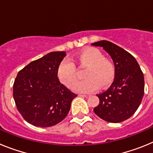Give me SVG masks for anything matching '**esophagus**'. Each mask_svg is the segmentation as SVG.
Returning <instances> with one entry per match:
<instances>
[{
    "instance_id": "obj_1",
    "label": "esophagus",
    "mask_w": 153,
    "mask_h": 153,
    "mask_svg": "<svg viewBox=\"0 0 153 153\" xmlns=\"http://www.w3.org/2000/svg\"><path fill=\"white\" fill-rule=\"evenodd\" d=\"M79 96L82 97H88L90 95H88V94H79Z\"/></svg>"
}]
</instances>
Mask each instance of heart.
Returning a JSON list of instances; mask_svg holds the SVG:
<instances>
[{
    "mask_svg": "<svg viewBox=\"0 0 153 153\" xmlns=\"http://www.w3.org/2000/svg\"><path fill=\"white\" fill-rule=\"evenodd\" d=\"M79 69H85L84 79L77 81V69L75 64L68 59L60 63L56 76L61 83L67 87L73 86V90L78 93H87L97 90L98 86L104 88L111 83L114 77V65L111 60L104 57L100 51L96 48H88L79 53L74 59Z\"/></svg>",
    "mask_w": 153,
    "mask_h": 153,
    "instance_id": "obj_1",
    "label": "heart"
}]
</instances>
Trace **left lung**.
I'll return each instance as SVG.
<instances>
[{"instance_id":"1","label":"left lung","mask_w":153,"mask_h":153,"mask_svg":"<svg viewBox=\"0 0 153 153\" xmlns=\"http://www.w3.org/2000/svg\"><path fill=\"white\" fill-rule=\"evenodd\" d=\"M102 47L110 55L115 66L113 83L106 91L97 94L100 103L93 111L109 123H121L137 110L144 95V76L132 55L107 40L91 44Z\"/></svg>"}]
</instances>
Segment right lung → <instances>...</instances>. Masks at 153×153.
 Wrapping results in <instances>:
<instances>
[{
    "mask_svg": "<svg viewBox=\"0 0 153 153\" xmlns=\"http://www.w3.org/2000/svg\"><path fill=\"white\" fill-rule=\"evenodd\" d=\"M64 51L47 53L20 70L13 86L17 110L27 122L35 126L49 127L61 122L77 97L56 76Z\"/></svg>",
    "mask_w": 153,
    "mask_h": 153,
    "instance_id": "add662e5",
    "label": "right lung"
}]
</instances>
